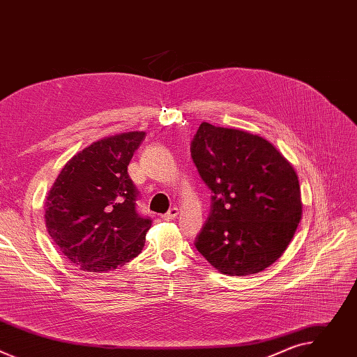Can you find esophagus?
Segmentation results:
<instances>
[{"instance_id":"1","label":"esophagus","mask_w":357,"mask_h":357,"mask_svg":"<svg viewBox=\"0 0 357 357\" xmlns=\"http://www.w3.org/2000/svg\"><path fill=\"white\" fill-rule=\"evenodd\" d=\"M179 215V211H178V208H172L168 213H165V215H162V220H165V222H169V220H174V219H176V216Z\"/></svg>"}]
</instances>
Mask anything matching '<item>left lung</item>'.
I'll use <instances>...</instances> for the list:
<instances>
[{
	"mask_svg": "<svg viewBox=\"0 0 357 357\" xmlns=\"http://www.w3.org/2000/svg\"><path fill=\"white\" fill-rule=\"evenodd\" d=\"M192 160L212 189L208 222L196 248L222 274L245 277L274 264L302 218L292 164L264 137L202 123Z\"/></svg>",
	"mask_w": 357,
	"mask_h": 357,
	"instance_id": "1",
	"label": "left lung"
}]
</instances>
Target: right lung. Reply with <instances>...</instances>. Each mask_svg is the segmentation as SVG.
I'll use <instances>...</instances> for the list:
<instances>
[{
	"label": "right lung",
	"mask_w": 357,
	"mask_h": 357,
	"mask_svg": "<svg viewBox=\"0 0 357 357\" xmlns=\"http://www.w3.org/2000/svg\"><path fill=\"white\" fill-rule=\"evenodd\" d=\"M144 137L128 131L90 144L65 164L46 195V230L82 271H114L145 244L151 220L135 211L137 190L127 172Z\"/></svg>",
	"instance_id": "right-lung-1"
}]
</instances>
